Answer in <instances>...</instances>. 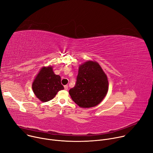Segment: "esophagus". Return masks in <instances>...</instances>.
<instances>
[{
	"label": "esophagus",
	"instance_id": "1",
	"mask_svg": "<svg viewBox=\"0 0 153 153\" xmlns=\"http://www.w3.org/2000/svg\"><path fill=\"white\" fill-rule=\"evenodd\" d=\"M64 88H65V90H67L68 88V85H65V86H64Z\"/></svg>",
	"mask_w": 153,
	"mask_h": 153
}]
</instances>
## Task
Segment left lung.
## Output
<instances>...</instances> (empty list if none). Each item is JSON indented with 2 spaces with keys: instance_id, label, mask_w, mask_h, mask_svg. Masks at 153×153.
<instances>
[{
  "instance_id": "8db88e82",
  "label": "left lung",
  "mask_w": 153,
  "mask_h": 153,
  "mask_svg": "<svg viewBox=\"0 0 153 153\" xmlns=\"http://www.w3.org/2000/svg\"><path fill=\"white\" fill-rule=\"evenodd\" d=\"M108 89L107 77L98 63L88 60L79 66L76 84L69 91L73 101L82 108L99 104Z\"/></svg>"
}]
</instances>
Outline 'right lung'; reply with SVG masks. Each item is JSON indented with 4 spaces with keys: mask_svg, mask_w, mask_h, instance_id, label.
I'll list each match as a JSON object with an SVG mask.
<instances>
[{
    "mask_svg": "<svg viewBox=\"0 0 153 153\" xmlns=\"http://www.w3.org/2000/svg\"><path fill=\"white\" fill-rule=\"evenodd\" d=\"M63 89L60 76L54 74L51 66L41 68L32 83L34 94L44 102L52 100L58 91Z\"/></svg>",
    "mask_w": 153,
    "mask_h": 153,
    "instance_id": "obj_1",
    "label": "right lung"
}]
</instances>
